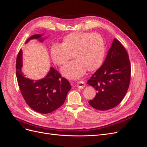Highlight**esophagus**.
<instances>
[{
    "label": "esophagus",
    "mask_w": 147,
    "mask_h": 147,
    "mask_svg": "<svg viewBox=\"0 0 147 147\" xmlns=\"http://www.w3.org/2000/svg\"><path fill=\"white\" fill-rule=\"evenodd\" d=\"M77 86L80 89H83L84 87H85L86 84H85V83H84L83 81H80V82H78L77 83Z\"/></svg>",
    "instance_id": "1"
}]
</instances>
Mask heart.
Segmentation results:
<instances>
[{"instance_id": "b5f03b06", "label": "heart", "mask_w": 147, "mask_h": 147, "mask_svg": "<svg viewBox=\"0 0 147 147\" xmlns=\"http://www.w3.org/2000/svg\"><path fill=\"white\" fill-rule=\"evenodd\" d=\"M104 40L98 34L75 32L63 38L61 45L54 43L51 48L53 61L59 66H63L62 73L67 78L76 79L86 72H93L101 66L105 56Z\"/></svg>"}]
</instances>
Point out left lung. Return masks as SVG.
<instances>
[{
	"label": "left lung",
	"mask_w": 147,
	"mask_h": 147,
	"mask_svg": "<svg viewBox=\"0 0 147 147\" xmlns=\"http://www.w3.org/2000/svg\"><path fill=\"white\" fill-rule=\"evenodd\" d=\"M131 71L126 49L115 38L103 65L88 81L87 83L97 91L96 97L88 102L89 104L98 110H109L117 106L129 88Z\"/></svg>",
	"instance_id": "8db88e82"
}]
</instances>
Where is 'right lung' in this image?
Instances as JSON below:
<instances>
[{"instance_id":"right-lung-1","label":"right lung","mask_w":147,"mask_h":147,"mask_svg":"<svg viewBox=\"0 0 147 147\" xmlns=\"http://www.w3.org/2000/svg\"><path fill=\"white\" fill-rule=\"evenodd\" d=\"M41 36L40 34L34 35L30 39H39L42 42ZM21 67L22 50H20L16 61L17 81L22 96L31 109L40 113L47 114L51 113L64 104L71 86L58 71L51 67L45 78L34 81L25 77Z\"/></svg>"}]
</instances>
